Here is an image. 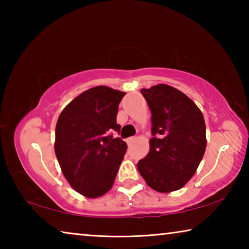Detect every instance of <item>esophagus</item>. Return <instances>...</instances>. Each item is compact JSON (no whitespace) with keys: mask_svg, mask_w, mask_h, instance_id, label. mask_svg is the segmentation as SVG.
Listing matches in <instances>:
<instances>
[{"mask_svg":"<svg viewBox=\"0 0 249 249\" xmlns=\"http://www.w3.org/2000/svg\"><path fill=\"white\" fill-rule=\"evenodd\" d=\"M135 140H136L135 137H129V138H127V142H128V144H132L133 142H135Z\"/></svg>","mask_w":249,"mask_h":249,"instance_id":"1","label":"esophagus"}]
</instances>
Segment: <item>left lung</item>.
<instances>
[{"label": "left lung", "instance_id": "1", "mask_svg": "<svg viewBox=\"0 0 249 249\" xmlns=\"http://www.w3.org/2000/svg\"><path fill=\"white\" fill-rule=\"evenodd\" d=\"M151 111L150 149L137 163L154 190H179L190 180L203 158L206 137L200 108L182 92L168 84L142 89Z\"/></svg>", "mask_w": 249, "mask_h": 249}]
</instances>
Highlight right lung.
I'll return each mask as SVG.
<instances>
[{"mask_svg": "<svg viewBox=\"0 0 249 249\" xmlns=\"http://www.w3.org/2000/svg\"><path fill=\"white\" fill-rule=\"evenodd\" d=\"M126 93L105 86L91 88L62 109L56 125L59 165L71 187L87 197L111 190L127 144L112 132L119 104Z\"/></svg>", "mask_w": 249, "mask_h": 249, "instance_id": "obj_1", "label": "right lung"}]
</instances>
